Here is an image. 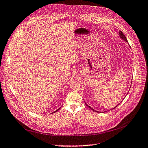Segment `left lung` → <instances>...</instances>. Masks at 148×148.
<instances>
[{
  "mask_svg": "<svg viewBox=\"0 0 148 148\" xmlns=\"http://www.w3.org/2000/svg\"><path fill=\"white\" fill-rule=\"evenodd\" d=\"M119 35H120V37L121 38V39H123V40H125V41H126V42H127V43H128V40H127V39H126V38L125 35L123 34V32H122L121 31L119 32ZM85 103L86 104V103ZM119 104H120V103H119ZM86 105H87V107H88V108H90L91 110H93V111H94V112H98L97 111H96V110H94V109H93L92 108H91V107H90V106H88V105L87 104H86ZM117 106H118V105H117ZM117 106H116L115 107H114V108H112V110H113V109H114V108H116V107Z\"/></svg>",
  "mask_w": 148,
  "mask_h": 148,
  "instance_id": "1",
  "label": "left lung"
}]
</instances>
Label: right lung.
<instances>
[{
	"mask_svg": "<svg viewBox=\"0 0 148 148\" xmlns=\"http://www.w3.org/2000/svg\"><path fill=\"white\" fill-rule=\"evenodd\" d=\"M60 108H61V107H60ZM60 108H59V109H58V110H56V111H55V112H53V113H54V112H57V111H58V110H60Z\"/></svg>",
	"mask_w": 148,
	"mask_h": 148,
	"instance_id": "right-lung-1",
	"label": "right lung"
}]
</instances>
